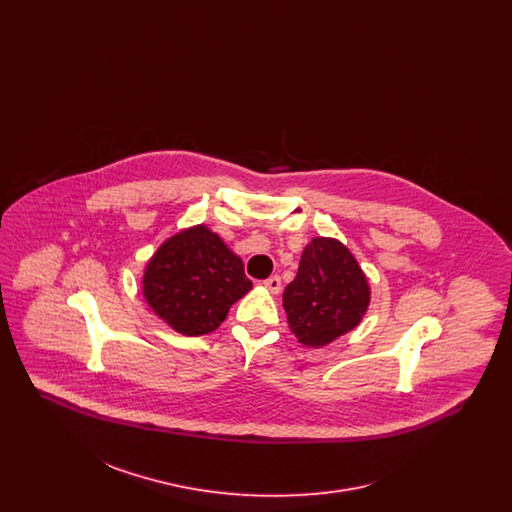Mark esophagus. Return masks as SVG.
<instances>
[{
    "mask_svg": "<svg viewBox=\"0 0 512 512\" xmlns=\"http://www.w3.org/2000/svg\"><path fill=\"white\" fill-rule=\"evenodd\" d=\"M263 286H265L270 293H280V290H282V280H280V276L274 274V276H270V278H267V280L263 282Z\"/></svg>",
    "mask_w": 512,
    "mask_h": 512,
    "instance_id": "34e87169",
    "label": "esophagus"
}]
</instances>
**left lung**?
I'll return each instance as SVG.
<instances>
[{
    "instance_id": "8db88e82",
    "label": "left lung",
    "mask_w": 512,
    "mask_h": 512,
    "mask_svg": "<svg viewBox=\"0 0 512 512\" xmlns=\"http://www.w3.org/2000/svg\"><path fill=\"white\" fill-rule=\"evenodd\" d=\"M282 301L297 341L324 347L361 324L370 305V284L340 240L318 236L305 245Z\"/></svg>"
}]
</instances>
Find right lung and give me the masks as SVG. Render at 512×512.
<instances>
[{"label":"right lung","instance_id":"add662e5","mask_svg":"<svg viewBox=\"0 0 512 512\" xmlns=\"http://www.w3.org/2000/svg\"><path fill=\"white\" fill-rule=\"evenodd\" d=\"M142 292L149 309L182 336L217 330L253 288L242 259L205 224L184 228L147 261Z\"/></svg>","mask_w":512,"mask_h":512}]
</instances>
